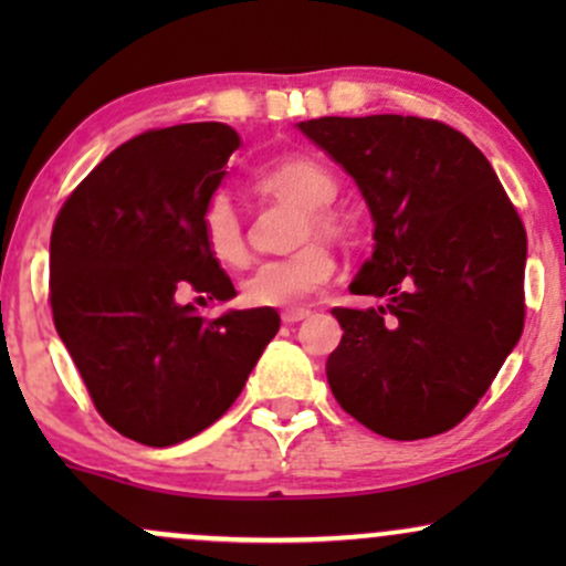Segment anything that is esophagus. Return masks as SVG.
I'll use <instances>...</instances> for the list:
<instances>
[{"instance_id":"esophagus-1","label":"esophagus","mask_w":566,"mask_h":566,"mask_svg":"<svg viewBox=\"0 0 566 566\" xmlns=\"http://www.w3.org/2000/svg\"><path fill=\"white\" fill-rule=\"evenodd\" d=\"M308 316H311L308 308H287V311H282V322L284 324H297V322L308 319Z\"/></svg>"}]
</instances>
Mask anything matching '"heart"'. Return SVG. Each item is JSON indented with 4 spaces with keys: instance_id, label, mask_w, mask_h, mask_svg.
I'll return each mask as SVG.
<instances>
[{
    "instance_id": "1",
    "label": "heart",
    "mask_w": 566,
    "mask_h": 566,
    "mask_svg": "<svg viewBox=\"0 0 566 566\" xmlns=\"http://www.w3.org/2000/svg\"><path fill=\"white\" fill-rule=\"evenodd\" d=\"M255 186L271 197L290 199L305 207V220L297 239H308V242L287 255L269 258L258 265L244 279V297L255 305H274V308L295 305L314 295L335 274L333 250L322 239L311 237L316 233V237L337 239L346 233V220L329 207L337 197V178L324 161L297 154V157H284L263 167L255 175ZM199 229L207 252L220 265L239 269L247 263L250 252H247L242 218L226 193H212L207 199Z\"/></svg>"
}]
</instances>
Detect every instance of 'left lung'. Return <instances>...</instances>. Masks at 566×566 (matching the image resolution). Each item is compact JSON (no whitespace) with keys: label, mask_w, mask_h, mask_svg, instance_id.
I'll return each instance as SVG.
<instances>
[{"label":"left lung","mask_w":566,"mask_h":566,"mask_svg":"<svg viewBox=\"0 0 566 566\" xmlns=\"http://www.w3.org/2000/svg\"><path fill=\"white\" fill-rule=\"evenodd\" d=\"M301 129L346 167L373 212V261L350 292L388 297L380 308H333L337 405L396 441L450 431L522 337V218L484 154L444 122L322 116Z\"/></svg>","instance_id":"8db88e82"}]
</instances>
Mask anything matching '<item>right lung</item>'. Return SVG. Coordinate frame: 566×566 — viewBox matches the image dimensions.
I'll list each match as a JSON object with an SVG mask.
<instances>
[{
    "label": "right lung",
    "instance_id": "obj_1",
    "mask_svg": "<svg viewBox=\"0 0 566 566\" xmlns=\"http://www.w3.org/2000/svg\"><path fill=\"white\" fill-rule=\"evenodd\" d=\"M239 135L220 122L146 129L114 148L69 199L50 237V305L101 418L170 447L242 394L279 329L274 308L207 319L175 301L237 295L201 242L199 218Z\"/></svg>",
    "mask_w": 566,
    "mask_h": 566
}]
</instances>
